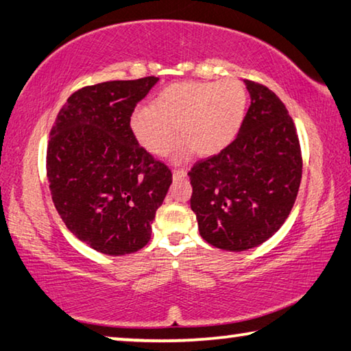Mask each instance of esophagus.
<instances>
[{"mask_svg": "<svg viewBox=\"0 0 351 351\" xmlns=\"http://www.w3.org/2000/svg\"><path fill=\"white\" fill-rule=\"evenodd\" d=\"M171 175H173V180H182V178L187 176L186 170H173L171 171Z\"/></svg>", "mask_w": 351, "mask_h": 351, "instance_id": "obj_1", "label": "esophagus"}]
</instances>
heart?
<instances>
[{"mask_svg": "<svg viewBox=\"0 0 351 351\" xmlns=\"http://www.w3.org/2000/svg\"><path fill=\"white\" fill-rule=\"evenodd\" d=\"M247 108V91L237 80L176 82L165 86L130 117L136 141L153 154H165L176 141V127L184 141L173 154L181 162L193 150L199 156L223 152L239 134Z\"/></svg>", "mask_w": 351, "mask_h": 351, "instance_id": "heart-1", "label": "heart"}]
</instances>
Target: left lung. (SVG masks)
Segmentation results:
<instances>
[{
  "mask_svg": "<svg viewBox=\"0 0 351 351\" xmlns=\"http://www.w3.org/2000/svg\"><path fill=\"white\" fill-rule=\"evenodd\" d=\"M245 85L251 106L235 141L189 171L199 235L234 252L261 245L282 228L302 178L300 144L287 106L269 88Z\"/></svg>",
  "mask_w": 351,
  "mask_h": 351,
  "instance_id": "left-lung-1",
  "label": "left lung"
}]
</instances>
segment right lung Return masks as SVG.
<instances>
[{
  "instance_id": "add662e5",
  "label": "right lung",
  "mask_w": 351,
  "mask_h": 351,
  "mask_svg": "<svg viewBox=\"0 0 351 351\" xmlns=\"http://www.w3.org/2000/svg\"><path fill=\"white\" fill-rule=\"evenodd\" d=\"M158 77L85 86L62 106L46 154L52 201L66 228L94 251L125 255L152 237L171 184L130 130V117Z\"/></svg>"
}]
</instances>
